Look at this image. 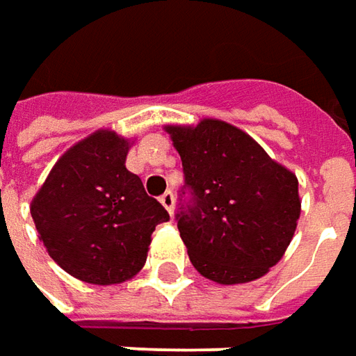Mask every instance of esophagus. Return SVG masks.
Wrapping results in <instances>:
<instances>
[{
	"label": "esophagus",
	"instance_id": "obj_1",
	"mask_svg": "<svg viewBox=\"0 0 356 356\" xmlns=\"http://www.w3.org/2000/svg\"><path fill=\"white\" fill-rule=\"evenodd\" d=\"M161 204L166 207V209H168V213L172 216L174 213V194L172 192H164V194L161 195Z\"/></svg>",
	"mask_w": 356,
	"mask_h": 356
}]
</instances>
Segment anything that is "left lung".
<instances>
[{"label": "left lung", "mask_w": 356, "mask_h": 356, "mask_svg": "<svg viewBox=\"0 0 356 356\" xmlns=\"http://www.w3.org/2000/svg\"><path fill=\"white\" fill-rule=\"evenodd\" d=\"M192 206L178 231L194 268L223 286L252 282L284 257L302 211L298 178L239 127L206 117L164 125Z\"/></svg>", "instance_id": "left-lung-1"}]
</instances>
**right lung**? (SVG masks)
<instances>
[{
  "mask_svg": "<svg viewBox=\"0 0 356 356\" xmlns=\"http://www.w3.org/2000/svg\"><path fill=\"white\" fill-rule=\"evenodd\" d=\"M133 140L97 129L66 150L31 202L50 259L88 284L131 280L145 266L150 235L170 216L125 161Z\"/></svg>",
  "mask_w": 356,
  "mask_h": 356,
  "instance_id": "obj_1",
  "label": "right lung"
}]
</instances>
